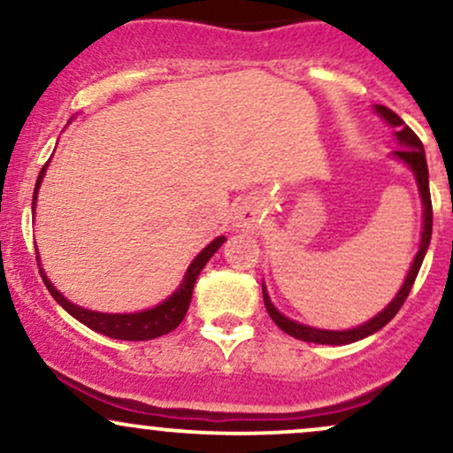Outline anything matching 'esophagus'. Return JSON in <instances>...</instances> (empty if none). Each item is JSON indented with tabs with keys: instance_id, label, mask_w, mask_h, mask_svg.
<instances>
[{
	"instance_id": "1",
	"label": "esophagus",
	"mask_w": 453,
	"mask_h": 453,
	"mask_svg": "<svg viewBox=\"0 0 453 453\" xmlns=\"http://www.w3.org/2000/svg\"><path fill=\"white\" fill-rule=\"evenodd\" d=\"M238 221H241L242 226H251V223L256 221V217H253V212H249V211H242L241 215H238Z\"/></svg>"
}]
</instances>
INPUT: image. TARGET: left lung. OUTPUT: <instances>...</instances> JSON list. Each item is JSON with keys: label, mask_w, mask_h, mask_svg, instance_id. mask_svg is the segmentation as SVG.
<instances>
[{"label": "left lung", "mask_w": 453, "mask_h": 453, "mask_svg": "<svg viewBox=\"0 0 453 453\" xmlns=\"http://www.w3.org/2000/svg\"><path fill=\"white\" fill-rule=\"evenodd\" d=\"M375 111L381 114L383 119H386L389 126L398 129L396 138H398L400 147H403V149L394 150V155H396L400 161H404V164H407L409 168L413 170L415 180H418L419 196H422V204H424V230H422V242H419V251H418V256H415V259H413V266H411L407 279H404L403 288H400V292L396 294V298H394L392 303H389L386 309H383L377 317H372L371 321H366V324H362V326H357V327H351V330H339V332H336V330H317V327L296 324V321L289 319V317L280 315L279 311L274 309V304L270 303V298H268L266 288H264V285H262L264 304H266L268 315L273 317V321L280 327V330L288 332L289 336H294V339H298V341L319 342V345H347V342H356V341H360V339H366V336L375 334L377 330H381L383 326L389 324V321L394 319V315L398 313L400 306L404 304V300H407L411 288H413L415 279H418L419 268H422L426 251H428L430 236H433V202H430L428 164H426L424 144H422V140L415 136L413 129H411L409 126H404L403 119H400L394 111H389L388 106H381V104H377Z\"/></svg>", "instance_id": "8db88e82"}]
</instances>
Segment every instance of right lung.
I'll list each match as a JSON object with an SVG mask.
<instances>
[{
    "mask_svg": "<svg viewBox=\"0 0 453 453\" xmlns=\"http://www.w3.org/2000/svg\"><path fill=\"white\" fill-rule=\"evenodd\" d=\"M46 165L49 164L42 165V170H40V174H38V180H35L34 206H35V197H38L40 183H42V179H44ZM223 241H226L223 236L215 238L209 247L202 249V253H197V257L191 262V266L187 268L180 288L176 289V292L170 296L165 303L157 304L155 309L142 311V313H127V315L96 313V311H87V309H82V306L72 304L70 300H65L64 296H61L53 288V283L46 279L44 270L40 268V256H35V259H38L40 277H42L46 289H49L50 296H53L57 303L64 306L67 313L74 317V319L81 321V324H85L87 327H91V330L100 332V334L111 336V339H117V341H150V339H157V336H161V334H168V332H173L174 327L183 321L187 309H189L191 294H194V285H196L197 274L202 273V268L206 266V262L215 256V251L221 247Z\"/></svg>",
    "mask_w": 453,
    "mask_h": 453,
    "instance_id": "obj_1",
    "label": "right lung"
}]
</instances>
